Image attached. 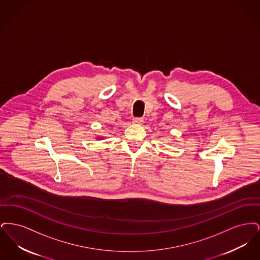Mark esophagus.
I'll return each mask as SVG.
<instances>
[{
  "instance_id": "obj_1",
  "label": "esophagus",
  "mask_w": 260,
  "mask_h": 260,
  "mask_svg": "<svg viewBox=\"0 0 260 260\" xmlns=\"http://www.w3.org/2000/svg\"><path fill=\"white\" fill-rule=\"evenodd\" d=\"M133 123L134 124H142L143 123V119L142 118H134L133 119Z\"/></svg>"
}]
</instances>
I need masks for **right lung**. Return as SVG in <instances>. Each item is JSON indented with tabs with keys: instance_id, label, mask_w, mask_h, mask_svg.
I'll return each instance as SVG.
<instances>
[{
	"instance_id": "add662e5",
	"label": "right lung",
	"mask_w": 260,
	"mask_h": 260,
	"mask_svg": "<svg viewBox=\"0 0 260 260\" xmlns=\"http://www.w3.org/2000/svg\"><path fill=\"white\" fill-rule=\"evenodd\" d=\"M101 138H102V137H98V139H101Z\"/></svg>"
}]
</instances>
